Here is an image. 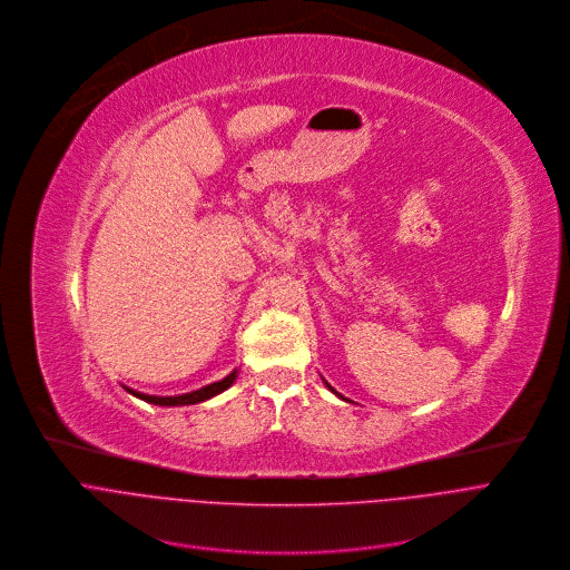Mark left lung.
Segmentation results:
<instances>
[{
	"label": "left lung",
	"mask_w": 570,
	"mask_h": 570,
	"mask_svg": "<svg viewBox=\"0 0 570 570\" xmlns=\"http://www.w3.org/2000/svg\"><path fill=\"white\" fill-rule=\"evenodd\" d=\"M327 389H330V391H332V393H334V395H338V393H336V391H334V389H332V386H330V384H327ZM338 397H341V400H346V397H344V395H338Z\"/></svg>",
	"instance_id": "1"
}]
</instances>
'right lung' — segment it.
<instances>
[{"label":"right lung","instance_id":"obj_1","mask_svg":"<svg viewBox=\"0 0 570 570\" xmlns=\"http://www.w3.org/2000/svg\"><path fill=\"white\" fill-rule=\"evenodd\" d=\"M238 377V371L229 373L224 380L219 382H213L208 386H202L197 391H190V393H184V395H168V397H159V395H146V393H139V391H132L128 386H124L128 393H132L135 397L144 400V402H150V404H157V406H184V404H197V402H204V400H210L215 395H219L222 391L229 389Z\"/></svg>","mask_w":570,"mask_h":570}]
</instances>
